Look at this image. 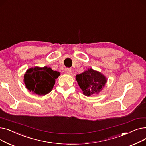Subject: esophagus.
I'll return each mask as SVG.
<instances>
[{"instance_id": "esophagus-1", "label": "esophagus", "mask_w": 146, "mask_h": 146, "mask_svg": "<svg viewBox=\"0 0 146 146\" xmlns=\"http://www.w3.org/2000/svg\"><path fill=\"white\" fill-rule=\"evenodd\" d=\"M65 73L67 74H70L72 73V69L70 68H67L65 69Z\"/></svg>"}]
</instances>
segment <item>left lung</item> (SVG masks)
I'll list each match as a JSON object with an SVG mask.
<instances>
[{
    "label": "left lung",
    "mask_w": 146,
    "mask_h": 146,
    "mask_svg": "<svg viewBox=\"0 0 146 146\" xmlns=\"http://www.w3.org/2000/svg\"><path fill=\"white\" fill-rule=\"evenodd\" d=\"M76 79L83 95L86 96L98 94L107 82L106 77L102 73L91 68L76 75Z\"/></svg>",
    "instance_id": "left-lung-1"
}]
</instances>
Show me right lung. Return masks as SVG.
<instances>
[{"mask_svg": "<svg viewBox=\"0 0 146 146\" xmlns=\"http://www.w3.org/2000/svg\"><path fill=\"white\" fill-rule=\"evenodd\" d=\"M60 72L45 66H35L28 68L24 74V82L26 88L33 94L45 95L50 93L54 85Z\"/></svg>", "mask_w": 146, "mask_h": 146, "instance_id": "1", "label": "right lung"}]
</instances>
